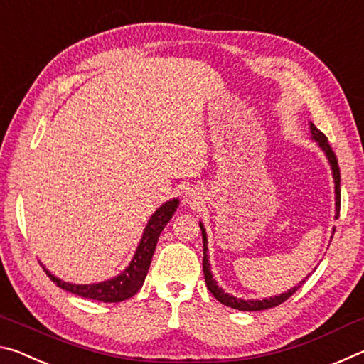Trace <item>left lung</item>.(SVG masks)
Returning a JSON list of instances; mask_svg holds the SVG:
<instances>
[{"mask_svg": "<svg viewBox=\"0 0 364 364\" xmlns=\"http://www.w3.org/2000/svg\"><path fill=\"white\" fill-rule=\"evenodd\" d=\"M310 132H311V138L316 141L318 146L321 147L323 152L328 157L329 164H331V170H332V178H334V191H336V218H338V212H341V170H338V164H337V157L332 147L328 143V138L318 130V128L310 123ZM200 231H202V242H204V260H202V264H204V278H205V284L208 287V291L212 292V295L217 299L220 304H223L226 306L236 308V310L241 311H260V310H268V308L278 306L281 305L282 301H286L291 295L295 294V291H299L300 286L304 284V281L299 282V286L291 287L287 292L274 295V297L269 299H263V300H245V299H237L234 295H230L228 292H225L223 289L218 287L217 281H215L212 271H210V263H208V255H207V232L205 228L202 223H199ZM308 278V276H306Z\"/></svg>", "mask_w": 364, "mask_h": 364, "instance_id": "1", "label": "left lung"}]
</instances>
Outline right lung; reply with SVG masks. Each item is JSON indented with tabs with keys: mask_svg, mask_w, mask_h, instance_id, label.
Wrapping results in <instances>:
<instances>
[{
	"mask_svg": "<svg viewBox=\"0 0 364 364\" xmlns=\"http://www.w3.org/2000/svg\"><path fill=\"white\" fill-rule=\"evenodd\" d=\"M178 204H180V200L171 199L154 212L144 228L143 237H141L138 249L134 252L133 260L115 278L102 282H95V284H72V282H65L56 278V276L49 273L45 268L46 274L58 287L85 299L104 301V304H117V301H123L133 297L139 291L141 286H143L147 269L151 267V260L154 250H156L160 232L164 231V228L167 226L170 218L173 217Z\"/></svg>",
	"mask_w": 364,
	"mask_h": 364,
	"instance_id": "obj_1",
	"label": "right lung"
}]
</instances>
